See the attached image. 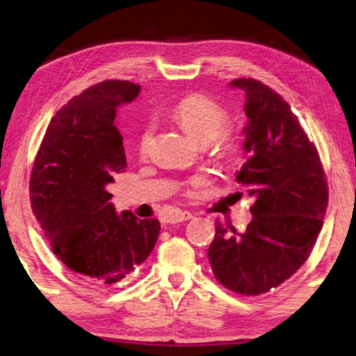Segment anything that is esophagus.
I'll use <instances>...</instances> for the list:
<instances>
[{
  "mask_svg": "<svg viewBox=\"0 0 356 356\" xmlns=\"http://www.w3.org/2000/svg\"><path fill=\"white\" fill-rule=\"evenodd\" d=\"M192 218H193V215L191 211H177L168 218V222L169 224H179V222H184V220H188Z\"/></svg>",
  "mask_w": 356,
  "mask_h": 356,
  "instance_id": "1",
  "label": "esophagus"
}]
</instances>
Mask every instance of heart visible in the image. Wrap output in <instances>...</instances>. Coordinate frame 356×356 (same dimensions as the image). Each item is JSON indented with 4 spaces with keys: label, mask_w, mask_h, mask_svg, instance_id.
<instances>
[{
    "label": "heart",
    "mask_w": 356,
    "mask_h": 356,
    "mask_svg": "<svg viewBox=\"0 0 356 356\" xmlns=\"http://www.w3.org/2000/svg\"><path fill=\"white\" fill-rule=\"evenodd\" d=\"M173 120L181 124L188 136L198 143L209 147L211 155L218 160H228L238 149L233 134L225 128L228 114L225 109L218 105L215 100L202 96V94H191V96L179 100L172 109ZM155 124L147 122L141 128L137 138V151L141 156L149 154L152 145ZM201 184L200 178L191 181L188 195H193V188Z\"/></svg>",
    "instance_id": "1"
}]
</instances>
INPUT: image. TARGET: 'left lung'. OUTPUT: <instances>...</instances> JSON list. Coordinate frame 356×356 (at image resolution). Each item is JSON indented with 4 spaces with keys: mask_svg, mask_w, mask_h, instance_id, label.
Listing matches in <instances>:
<instances>
[{
    "mask_svg": "<svg viewBox=\"0 0 356 356\" xmlns=\"http://www.w3.org/2000/svg\"><path fill=\"white\" fill-rule=\"evenodd\" d=\"M230 85L245 92L247 158L236 181L254 198L252 219L243 233L216 220L207 256L220 285L259 296L309 257L326 215L327 181L317 147L280 94L256 79Z\"/></svg>",
    "mask_w": 356,
    "mask_h": 356,
    "instance_id": "obj_1",
    "label": "left lung"
}]
</instances>
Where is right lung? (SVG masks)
Here are the masks:
<instances>
[{
  "label": "right lung",
  "instance_id": "1",
  "mask_svg": "<svg viewBox=\"0 0 356 356\" xmlns=\"http://www.w3.org/2000/svg\"><path fill=\"white\" fill-rule=\"evenodd\" d=\"M140 85L105 81L71 99L51 118L30 177V201L62 264L94 286L120 282L151 254L158 219L117 215L106 191L126 169L117 108Z\"/></svg>",
  "mask_w": 356,
  "mask_h": 356
}]
</instances>
